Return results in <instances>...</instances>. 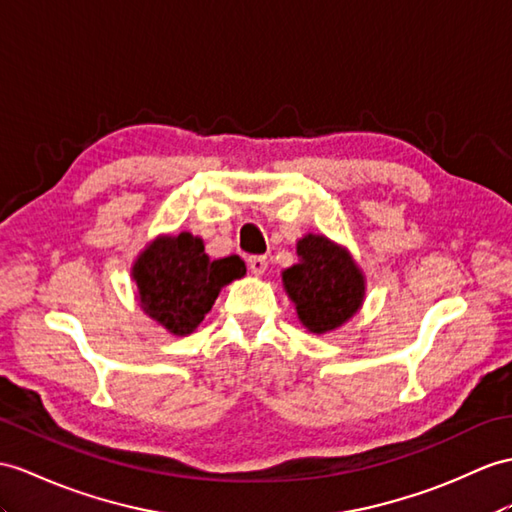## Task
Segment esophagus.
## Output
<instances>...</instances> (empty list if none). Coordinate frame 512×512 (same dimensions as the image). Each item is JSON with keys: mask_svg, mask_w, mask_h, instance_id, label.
<instances>
[{"mask_svg": "<svg viewBox=\"0 0 512 512\" xmlns=\"http://www.w3.org/2000/svg\"><path fill=\"white\" fill-rule=\"evenodd\" d=\"M267 256H249L247 258V267L249 271L254 273V276H263V273L267 271Z\"/></svg>", "mask_w": 512, "mask_h": 512, "instance_id": "34e87169", "label": "esophagus"}]
</instances>
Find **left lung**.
<instances>
[{"instance_id": "8db88e82", "label": "left lung", "mask_w": 512, "mask_h": 512, "mask_svg": "<svg viewBox=\"0 0 512 512\" xmlns=\"http://www.w3.org/2000/svg\"><path fill=\"white\" fill-rule=\"evenodd\" d=\"M297 256L299 263L282 271V282L299 321L315 334L341 328L363 306V271L345 247L323 234H306L299 239Z\"/></svg>"}]
</instances>
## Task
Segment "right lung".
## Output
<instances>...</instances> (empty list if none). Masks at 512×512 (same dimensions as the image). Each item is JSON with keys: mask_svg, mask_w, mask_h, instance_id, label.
<instances>
[{"mask_svg": "<svg viewBox=\"0 0 512 512\" xmlns=\"http://www.w3.org/2000/svg\"><path fill=\"white\" fill-rule=\"evenodd\" d=\"M245 276L239 256L210 260L191 232L158 236L132 265L145 315L176 336L191 334L213 308L223 286Z\"/></svg>", "mask_w": 512, "mask_h": 512, "instance_id": "right-lung-1", "label": "right lung"}]
</instances>
